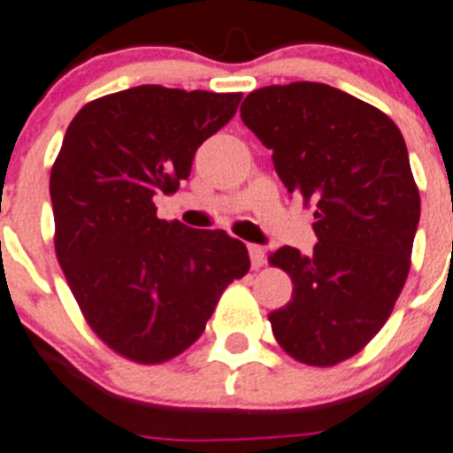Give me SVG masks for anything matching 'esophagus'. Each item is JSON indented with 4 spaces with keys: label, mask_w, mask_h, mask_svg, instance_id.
<instances>
[{
    "label": "esophagus",
    "mask_w": 453,
    "mask_h": 453,
    "mask_svg": "<svg viewBox=\"0 0 453 453\" xmlns=\"http://www.w3.org/2000/svg\"><path fill=\"white\" fill-rule=\"evenodd\" d=\"M249 256H250V265L253 269H260L265 265V249L257 244H249Z\"/></svg>",
    "instance_id": "obj_1"
}]
</instances>
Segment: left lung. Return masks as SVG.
Instances as JSON below:
<instances>
[{
  "label": "left lung",
  "instance_id": "left-lung-1",
  "mask_svg": "<svg viewBox=\"0 0 453 453\" xmlns=\"http://www.w3.org/2000/svg\"><path fill=\"white\" fill-rule=\"evenodd\" d=\"M242 119L288 193L315 204L313 253L269 256L295 285L272 332L297 362L334 366L382 329L408 279L421 211L408 147L382 110L322 82L250 91Z\"/></svg>",
  "mask_w": 453,
  "mask_h": 453
}]
</instances>
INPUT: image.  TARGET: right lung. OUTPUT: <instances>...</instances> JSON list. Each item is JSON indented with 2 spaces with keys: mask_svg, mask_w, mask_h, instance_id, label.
Instances as JSON below:
<instances>
[{
  "mask_svg": "<svg viewBox=\"0 0 453 453\" xmlns=\"http://www.w3.org/2000/svg\"><path fill=\"white\" fill-rule=\"evenodd\" d=\"M242 94L140 85L87 104L50 173L55 250L96 336L135 364L181 355L227 285L250 267L223 230L156 216V193L188 180L197 147L237 112Z\"/></svg>",
  "mask_w": 453,
  "mask_h": 453,
  "instance_id": "add662e5",
  "label": "right lung"
}]
</instances>
